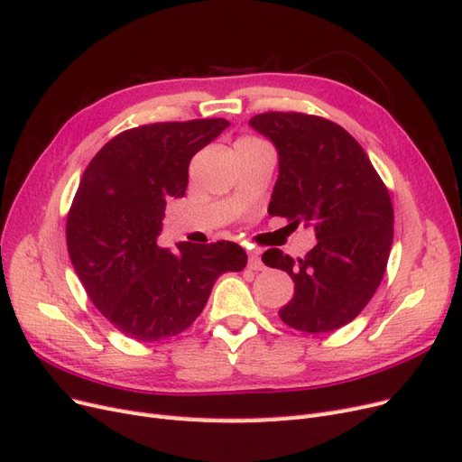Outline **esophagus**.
Instances as JSON below:
<instances>
[{
  "label": "esophagus",
  "instance_id": "esophagus-1",
  "mask_svg": "<svg viewBox=\"0 0 462 462\" xmlns=\"http://www.w3.org/2000/svg\"><path fill=\"white\" fill-rule=\"evenodd\" d=\"M248 268L254 270V272H262L263 270V262L260 260V254L256 253V250H253V253L248 254Z\"/></svg>",
  "mask_w": 462,
  "mask_h": 462
}]
</instances>
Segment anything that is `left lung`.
I'll return each mask as SVG.
<instances>
[{
  "label": "left lung",
  "mask_w": 462,
  "mask_h": 462,
  "mask_svg": "<svg viewBox=\"0 0 462 462\" xmlns=\"http://www.w3.org/2000/svg\"><path fill=\"white\" fill-rule=\"evenodd\" d=\"M275 144L279 177L268 212L314 226L318 245L302 258L279 248L262 262L295 282L279 310L292 329L326 333L353 321L380 287L393 245V204L366 152L341 125L300 111L250 119Z\"/></svg>",
  "instance_id": "1"
}]
</instances>
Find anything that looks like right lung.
<instances>
[{
  "label": "right lung",
  "instance_id": "add662e5",
  "mask_svg": "<svg viewBox=\"0 0 462 462\" xmlns=\"http://www.w3.org/2000/svg\"><path fill=\"white\" fill-rule=\"evenodd\" d=\"M227 119L163 121L127 129L96 153L67 214V250L87 295L136 341H163L190 328L216 279L241 272L235 243L158 245L170 199L185 197L194 153Z\"/></svg>",
  "mask_w": 462,
  "mask_h": 462
}]
</instances>
